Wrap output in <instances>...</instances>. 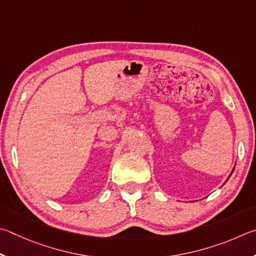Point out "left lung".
Segmentation results:
<instances>
[{
	"instance_id": "8db88e82",
	"label": "left lung",
	"mask_w": 256,
	"mask_h": 256,
	"mask_svg": "<svg viewBox=\"0 0 256 256\" xmlns=\"http://www.w3.org/2000/svg\"><path fill=\"white\" fill-rule=\"evenodd\" d=\"M230 176H232V174H230Z\"/></svg>"
}]
</instances>
